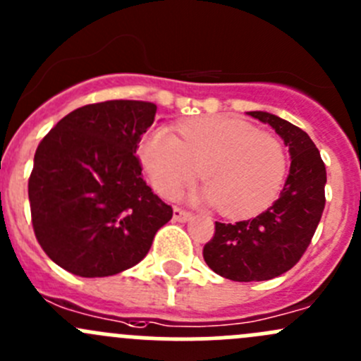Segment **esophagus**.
<instances>
[{
	"instance_id": "34e87169",
	"label": "esophagus",
	"mask_w": 361,
	"mask_h": 361,
	"mask_svg": "<svg viewBox=\"0 0 361 361\" xmlns=\"http://www.w3.org/2000/svg\"><path fill=\"white\" fill-rule=\"evenodd\" d=\"M173 218H174V221H188L192 218V214L188 213V211L180 209V207H174Z\"/></svg>"
}]
</instances>
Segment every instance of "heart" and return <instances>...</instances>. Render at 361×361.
Segmentation results:
<instances>
[{"mask_svg":"<svg viewBox=\"0 0 361 361\" xmlns=\"http://www.w3.org/2000/svg\"><path fill=\"white\" fill-rule=\"evenodd\" d=\"M152 130L140 159L162 197L174 199L201 173L206 180L192 199L218 206L231 218L260 213L274 201L286 169L283 147L271 134L241 120L201 116Z\"/></svg>","mask_w":361,"mask_h":361,"instance_id":"b5f03b06","label":"heart"}]
</instances>
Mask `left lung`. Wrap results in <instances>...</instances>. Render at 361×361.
<instances>
[{"label": "left lung", "instance_id": "1", "mask_svg": "<svg viewBox=\"0 0 361 361\" xmlns=\"http://www.w3.org/2000/svg\"><path fill=\"white\" fill-rule=\"evenodd\" d=\"M246 115L269 123L288 147L290 173L279 197L250 220L214 224L204 246L207 267L232 281H267L290 271L307 250L325 209L326 169L307 133L267 111Z\"/></svg>", "mask_w": 361, "mask_h": 361}]
</instances>
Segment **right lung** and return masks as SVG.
Listing matches in <instances>:
<instances>
[{
  "label": "right lung",
  "mask_w": 361,
  "mask_h": 361,
  "mask_svg": "<svg viewBox=\"0 0 361 361\" xmlns=\"http://www.w3.org/2000/svg\"><path fill=\"white\" fill-rule=\"evenodd\" d=\"M155 113L148 101L87 104L61 118L36 148L32 227L43 251L71 274L104 278L134 267L173 218L134 155Z\"/></svg>",
  "instance_id": "add662e5"
}]
</instances>
